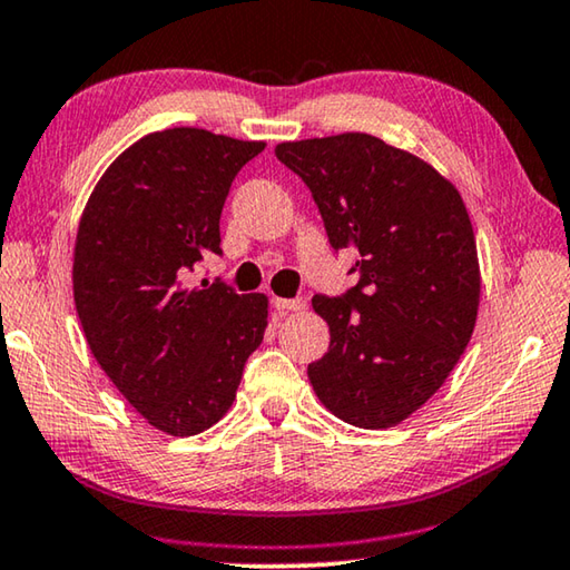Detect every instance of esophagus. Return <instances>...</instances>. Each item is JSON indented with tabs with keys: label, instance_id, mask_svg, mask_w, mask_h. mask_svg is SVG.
Wrapping results in <instances>:
<instances>
[{
	"label": "esophagus",
	"instance_id": "esophagus-1",
	"mask_svg": "<svg viewBox=\"0 0 570 570\" xmlns=\"http://www.w3.org/2000/svg\"><path fill=\"white\" fill-rule=\"evenodd\" d=\"M273 305L277 313H291V311H303L305 301L303 297H275Z\"/></svg>",
	"mask_w": 570,
	"mask_h": 570
}]
</instances>
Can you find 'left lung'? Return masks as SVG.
Here are the masks:
<instances>
[{"label":"left lung","instance_id":"8db88e82","mask_svg":"<svg viewBox=\"0 0 570 570\" xmlns=\"http://www.w3.org/2000/svg\"><path fill=\"white\" fill-rule=\"evenodd\" d=\"M318 206L358 283L315 295L331 344L315 395L356 428H392L435 395L474 334L479 262L459 190L415 155L346 132L275 147Z\"/></svg>","mask_w":570,"mask_h":570}]
</instances>
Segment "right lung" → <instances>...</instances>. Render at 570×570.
<instances>
[{"label":"right lung","mask_w":570,"mask_h":570,"mask_svg":"<svg viewBox=\"0 0 570 570\" xmlns=\"http://www.w3.org/2000/svg\"><path fill=\"white\" fill-rule=\"evenodd\" d=\"M265 142L196 127L153 132L121 153L83 208L73 297L91 354L157 431L196 435L224 417L262 344L267 297L190 283L222 255L224 200Z\"/></svg>","instance_id":"add662e5"}]
</instances>
